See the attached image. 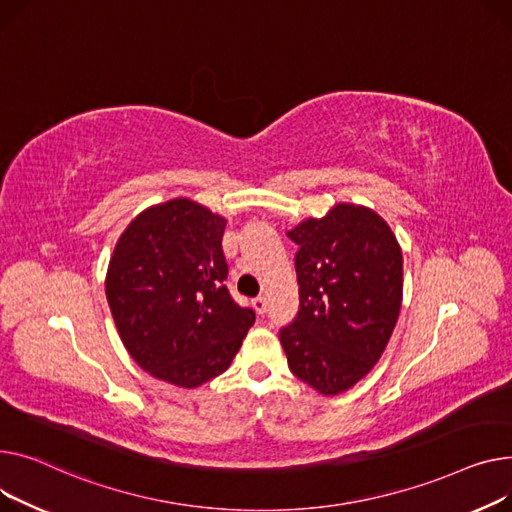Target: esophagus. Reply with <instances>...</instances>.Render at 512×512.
<instances>
[{
  "label": "esophagus",
  "mask_w": 512,
  "mask_h": 512,
  "mask_svg": "<svg viewBox=\"0 0 512 512\" xmlns=\"http://www.w3.org/2000/svg\"><path fill=\"white\" fill-rule=\"evenodd\" d=\"M252 306H254V310H256L258 314H266V308H268L266 297H264V295H260V297L252 299Z\"/></svg>",
  "instance_id": "esophagus-1"
}]
</instances>
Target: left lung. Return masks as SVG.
I'll list each match as a JSON object with an SVG mask.
<instances>
[{
  "instance_id": "left-lung-1",
  "label": "left lung",
  "mask_w": 512,
  "mask_h": 512,
  "mask_svg": "<svg viewBox=\"0 0 512 512\" xmlns=\"http://www.w3.org/2000/svg\"><path fill=\"white\" fill-rule=\"evenodd\" d=\"M297 244L299 310L279 330L289 370L322 395L362 380L393 335L403 299V254L374 210L337 204L289 233Z\"/></svg>"
}]
</instances>
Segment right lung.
Listing matches in <instances>:
<instances>
[{"label":"right lung","instance_id":"obj_1","mask_svg":"<svg viewBox=\"0 0 512 512\" xmlns=\"http://www.w3.org/2000/svg\"><path fill=\"white\" fill-rule=\"evenodd\" d=\"M225 219L175 198L140 213L119 237L105 293L134 362L194 388L223 374L256 314L233 302L225 279Z\"/></svg>","mask_w":512,"mask_h":512}]
</instances>
